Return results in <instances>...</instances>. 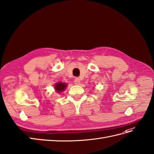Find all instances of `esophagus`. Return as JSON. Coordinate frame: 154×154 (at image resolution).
I'll list each match as a JSON object with an SVG mask.
<instances>
[{"label": "esophagus", "mask_w": 154, "mask_h": 154, "mask_svg": "<svg viewBox=\"0 0 154 154\" xmlns=\"http://www.w3.org/2000/svg\"><path fill=\"white\" fill-rule=\"evenodd\" d=\"M74 82H75V85H79L80 84V82H81L80 79L79 78V77H75V78Z\"/></svg>", "instance_id": "esophagus-1"}]
</instances>
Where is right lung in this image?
I'll return each mask as SVG.
<instances>
[{
    "instance_id": "obj_1",
    "label": "right lung",
    "mask_w": 154,
    "mask_h": 154,
    "mask_svg": "<svg viewBox=\"0 0 154 154\" xmlns=\"http://www.w3.org/2000/svg\"><path fill=\"white\" fill-rule=\"evenodd\" d=\"M66 86L67 85H66V83H64V82H58L55 85V89H56L58 92H62L66 88Z\"/></svg>"
}]
</instances>
